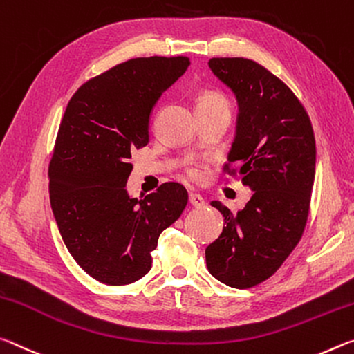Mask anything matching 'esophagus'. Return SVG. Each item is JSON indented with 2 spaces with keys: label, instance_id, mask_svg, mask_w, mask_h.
Returning <instances> with one entry per match:
<instances>
[{
  "label": "esophagus",
  "instance_id": "esophagus-1",
  "mask_svg": "<svg viewBox=\"0 0 354 354\" xmlns=\"http://www.w3.org/2000/svg\"><path fill=\"white\" fill-rule=\"evenodd\" d=\"M189 205L194 207V208H202L205 207V201L201 198L199 194H189Z\"/></svg>",
  "mask_w": 354,
  "mask_h": 354
}]
</instances>
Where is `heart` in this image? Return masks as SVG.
<instances>
[{"instance_id": "obj_1", "label": "heart", "mask_w": 354, "mask_h": 354, "mask_svg": "<svg viewBox=\"0 0 354 354\" xmlns=\"http://www.w3.org/2000/svg\"><path fill=\"white\" fill-rule=\"evenodd\" d=\"M221 106L229 108V103L221 94H218V92H210V91L204 92V94H201L198 97V102H196V109H198V113L205 111V109L221 108ZM185 177L191 182H199L202 178V169L199 166H191L185 171Z\"/></svg>"}]
</instances>
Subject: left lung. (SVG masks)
I'll use <instances>...</instances> for the list:
<instances>
[{
	"label": "left lung",
	"instance_id": "8db88e82",
	"mask_svg": "<svg viewBox=\"0 0 354 354\" xmlns=\"http://www.w3.org/2000/svg\"><path fill=\"white\" fill-rule=\"evenodd\" d=\"M208 66L240 108L223 169L254 194L236 213L212 202L224 227L205 249L207 268L225 286L249 288L273 276L303 236L315 177L314 130L298 97L263 66L245 57H212Z\"/></svg>",
	"mask_w": 354,
	"mask_h": 354
}]
</instances>
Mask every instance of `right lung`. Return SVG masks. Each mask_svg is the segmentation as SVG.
I'll use <instances>...</instances> for the list:
<instances>
[{
    "instance_id": "1",
    "label": "right lung",
    "mask_w": 354,
    "mask_h": 354,
    "mask_svg": "<svg viewBox=\"0 0 354 354\" xmlns=\"http://www.w3.org/2000/svg\"><path fill=\"white\" fill-rule=\"evenodd\" d=\"M188 66L187 56L118 64L86 81L64 113L48 165L51 210L75 262L106 286L146 276L160 234L187 207L180 183L144 199H131L125 185L131 152L149 142L150 111Z\"/></svg>"
}]
</instances>
